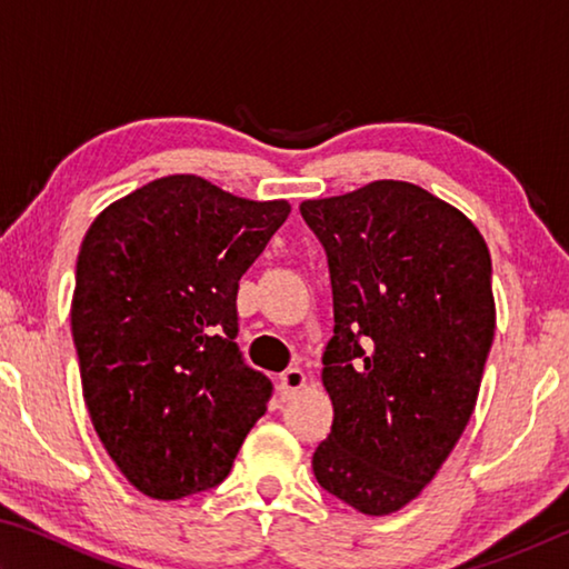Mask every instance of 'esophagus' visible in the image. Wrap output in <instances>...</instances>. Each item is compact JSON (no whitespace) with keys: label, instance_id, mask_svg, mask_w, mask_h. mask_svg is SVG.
Returning <instances> with one entry per match:
<instances>
[{"label":"esophagus","instance_id":"esophagus-1","mask_svg":"<svg viewBox=\"0 0 569 569\" xmlns=\"http://www.w3.org/2000/svg\"><path fill=\"white\" fill-rule=\"evenodd\" d=\"M306 387V373L301 369H286L281 373V393L283 397H293L296 391Z\"/></svg>","mask_w":569,"mask_h":569}]
</instances>
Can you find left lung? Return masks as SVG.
Instances as JSON below:
<instances>
[{
  "mask_svg": "<svg viewBox=\"0 0 569 569\" xmlns=\"http://www.w3.org/2000/svg\"><path fill=\"white\" fill-rule=\"evenodd\" d=\"M329 258L326 492L363 515L417 499L465 431L495 339L492 258L475 223L413 182L303 200Z\"/></svg>",
  "mask_w": 569,
  "mask_h": 569,
  "instance_id": "left-lung-1",
  "label": "left lung"
}]
</instances>
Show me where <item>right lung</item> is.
I'll return each mask as SVG.
<instances>
[{
  "label": "right lung",
  "mask_w": 569,
  "mask_h": 569,
  "mask_svg": "<svg viewBox=\"0 0 569 569\" xmlns=\"http://www.w3.org/2000/svg\"><path fill=\"white\" fill-rule=\"evenodd\" d=\"M291 206L168 176L114 200L77 256L72 339L92 427L134 489L206 492L266 413L236 343L238 281Z\"/></svg>",
  "instance_id": "right-lung-1"
}]
</instances>
